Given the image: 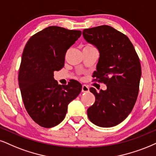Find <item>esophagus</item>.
Instances as JSON below:
<instances>
[{
  "label": "esophagus",
  "instance_id": "34e87169",
  "mask_svg": "<svg viewBox=\"0 0 156 156\" xmlns=\"http://www.w3.org/2000/svg\"><path fill=\"white\" fill-rule=\"evenodd\" d=\"M82 93H87V92H89V87L86 85V84H83L82 87Z\"/></svg>",
  "mask_w": 156,
  "mask_h": 156
}]
</instances>
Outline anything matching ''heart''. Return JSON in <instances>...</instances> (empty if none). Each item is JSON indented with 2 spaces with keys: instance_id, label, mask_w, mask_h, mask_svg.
I'll return each mask as SVG.
<instances>
[{
  "instance_id": "b5f03b06",
  "label": "heart",
  "mask_w": 156,
  "mask_h": 156,
  "mask_svg": "<svg viewBox=\"0 0 156 156\" xmlns=\"http://www.w3.org/2000/svg\"><path fill=\"white\" fill-rule=\"evenodd\" d=\"M95 48L93 45H90V44H88V45H86L84 46V48Z\"/></svg>"
}]
</instances>
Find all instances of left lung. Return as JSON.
I'll return each instance as SVG.
<instances>
[{"label": "left lung", "instance_id": "obj_1", "mask_svg": "<svg viewBox=\"0 0 156 156\" xmlns=\"http://www.w3.org/2000/svg\"><path fill=\"white\" fill-rule=\"evenodd\" d=\"M82 34L100 53L94 80L107 86L98 93L90 89L95 101L87 109L88 118L101 127L114 126L128 116L137 101L141 77L139 57L127 36L110 26L85 29Z\"/></svg>", "mask_w": 156, "mask_h": 156}]
</instances>
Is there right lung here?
I'll list each match as a JSON object with an SVG mask.
<instances>
[{"mask_svg": "<svg viewBox=\"0 0 156 156\" xmlns=\"http://www.w3.org/2000/svg\"><path fill=\"white\" fill-rule=\"evenodd\" d=\"M81 34L80 30L51 26L32 35L25 45L19 85L28 114L43 127L60 124L69 103L81 92L82 84L76 80L60 85L53 78V72L64 66L67 50Z\"/></svg>", "mask_w": 156, "mask_h": 156, "instance_id": "1", "label": "right lung"}]
</instances>
